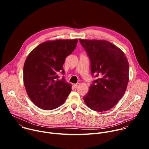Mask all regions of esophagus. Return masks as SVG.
Wrapping results in <instances>:
<instances>
[{"label":"esophagus","mask_w":149,"mask_h":149,"mask_svg":"<svg viewBox=\"0 0 149 149\" xmlns=\"http://www.w3.org/2000/svg\"><path fill=\"white\" fill-rule=\"evenodd\" d=\"M79 85H80V84H79V83H77V84H74V87H75V88H78V87H79Z\"/></svg>","instance_id":"esophagus-1"}]
</instances>
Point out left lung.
I'll return each mask as SVG.
<instances>
[{"mask_svg": "<svg viewBox=\"0 0 149 149\" xmlns=\"http://www.w3.org/2000/svg\"><path fill=\"white\" fill-rule=\"evenodd\" d=\"M91 61L92 75L99 77L83 99L90 109L107 111L124 95L129 81L128 60L119 48L105 40L79 39Z\"/></svg>", "mask_w": 149, "mask_h": 149, "instance_id": "left-lung-1", "label": "left lung"}]
</instances>
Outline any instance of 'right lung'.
I'll use <instances>...</instances> for the list:
<instances>
[{
  "instance_id": "add662e5",
  "label": "right lung",
  "mask_w": 149,
  "mask_h": 149,
  "mask_svg": "<svg viewBox=\"0 0 149 149\" xmlns=\"http://www.w3.org/2000/svg\"><path fill=\"white\" fill-rule=\"evenodd\" d=\"M78 39H57L42 42L28 55L24 66V83L32 102L45 110L63 104L71 91L72 85L57 73L64 74L63 65L75 49Z\"/></svg>"
}]
</instances>
